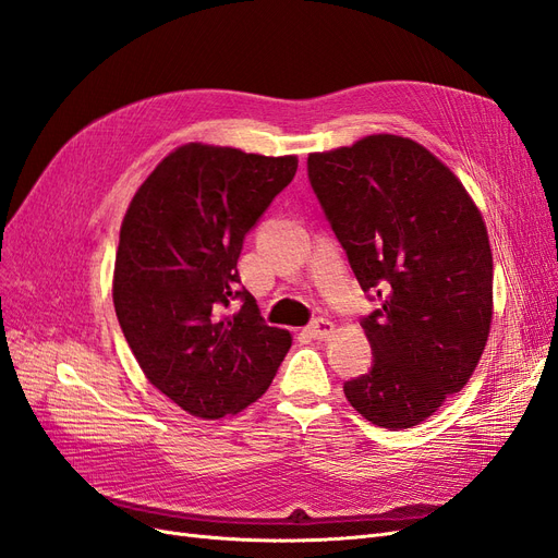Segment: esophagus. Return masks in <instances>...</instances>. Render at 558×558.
Here are the masks:
<instances>
[{
    "mask_svg": "<svg viewBox=\"0 0 558 558\" xmlns=\"http://www.w3.org/2000/svg\"><path fill=\"white\" fill-rule=\"evenodd\" d=\"M305 332L314 340H326V337L332 332V324L328 318H314L312 324L305 328Z\"/></svg>",
    "mask_w": 558,
    "mask_h": 558,
    "instance_id": "1",
    "label": "esophagus"
}]
</instances>
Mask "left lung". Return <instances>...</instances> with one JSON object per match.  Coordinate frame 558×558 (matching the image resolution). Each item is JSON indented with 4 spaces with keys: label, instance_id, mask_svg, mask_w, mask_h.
<instances>
[{
    "label": "left lung",
    "instance_id": "obj_1",
    "mask_svg": "<svg viewBox=\"0 0 558 558\" xmlns=\"http://www.w3.org/2000/svg\"><path fill=\"white\" fill-rule=\"evenodd\" d=\"M312 191L363 293L373 367L344 381L351 408L412 428L459 393L492 328L494 260L475 202L421 144L373 134L307 158Z\"/></svg>",
    "mask_w": 558,
    "mask_h": 558
}]
</instances>
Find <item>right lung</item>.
<instances>
[{
	"label": "right lung",
	"mask_w": 558,
	"mask_h": 558,
	"mask_svg": "<svg viewBox=\"0 0 558 558\" xmlns=\"http://www.w3.org/2000/svg\"><path fill=\"white\" fill-rule=\"evenodd\" d=\"M298 158L185 144L132 197L113 307L148 381L199 418L242 412L272 384L291 335L265 324L240 279L246 234Z\"/></svg>",
	"instance_id": "right-lung-1"
}]
</instances>
